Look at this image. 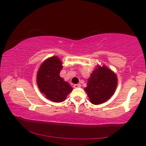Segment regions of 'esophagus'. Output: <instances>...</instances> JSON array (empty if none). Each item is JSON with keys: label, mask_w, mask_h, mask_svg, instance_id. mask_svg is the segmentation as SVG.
<instances>
[{"label": "esophagus", "mask_w": 146, "mask_h": 146, "mask_svg": "<svg viewBox=\"0 0 146 146\" xmlns=\"http://www.w3.org/2000/svg\"><path fill=\"white\" fill-rule=\"evenodd\" d=\"M80 86H81L80 84H74V86H73V87H74V88H80Z\"/></svg>", "instance_id": "34e87169"}]
</instances>
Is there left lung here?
<instances>
[{
  "instance_id": "8db88e82",
  "label": "left lung",
  "mask_w": 146,
  "mask_h": 146,
  "mask_svg": "<svg viewBox=\"0 0 146 146\" xmlns=\"http://www.w3.org/2000/svg\"><path fill=\"white\" fill-rule=\"evenodd\" d=\"M117 84L116 75L106 66H99L88 79L85 90L92 104H100L113 95Z\"/></svg>"
}]
</instances>
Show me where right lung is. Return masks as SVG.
<instances>
[{
  "label": "right lung",
  "instance_id": "right-lung-1",
  "mask_svg": "<svg viewBox=\"0 0 146 146\" xmlns=\"http://www.w3.org/2000/svg\"><path fill=\"white\" fill-rule=\"evenodd\" d=\"M62 62L56 56L51 57L42 64L37 75V84L41 93L49 100L64 102L73 90L67 82L60 76Z\"/></svg>",
  "mask_w": 146,
  "mask_h": 146
}]
</instances>
